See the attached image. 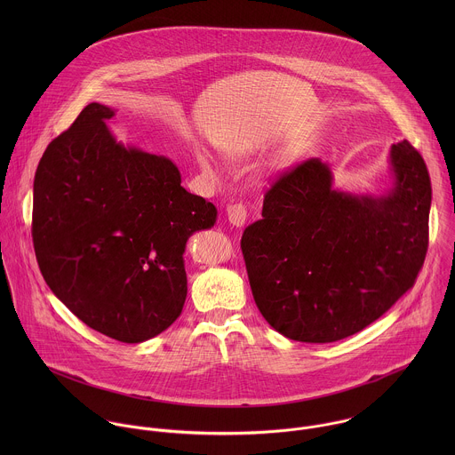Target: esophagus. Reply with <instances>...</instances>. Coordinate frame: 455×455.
<instances>
[{
  "label": "esophagus",
  "instance_id": "1",
  "mask_svg": "<svg viewBox=\"0 0 455 455\" xmlns=\"http://www.w3.org/2000/svg\"><path fill=\"white\" fill-rule=\"evenodd\" d=\"M228 220L236 226V228H242L247 220V208L245 204L242 203H235V204H229L228 206Z\"/></svg>",
  "mask_w": 455,
  "mask_h": 455
}]
</instances>
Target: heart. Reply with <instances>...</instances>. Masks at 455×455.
<instances>
[{
  "instance_id": "b5f03b06",
  "label": "heart",
  "mask_w": 455,
  "mask_h": 455,
  "mask_svg": "<svg viewBox=\"0 0 455 455\" xmlns=\"http://www.w3.org/2000/svg\"><path fill=\"white\" fill-rule=\"evenodd\" d=\"M249 154H251L249 148H242V147L231 148V156H233L235 159H243V157H247ZM197 164H199L201 170H203L204 173H208L210 177H217L219 170H217V164H215V161H213V157H212V154H210L208 150H204V148H199V150H197Z\"/></svg>"
}]
</instances>
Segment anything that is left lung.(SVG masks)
I'll return each instance as SVG.
<instances>
[{
  "instance_id": "8db88e82",
  "label": "left lung",
  "mask_w": 455,
  "mask_h": 455,
  "mask_svg": "<svg viewBox=\"0 0 455 455\" xmlns=\"http://www.w3.org/2000/svg\"><path fill=\"white\" fill-rule=\"evenodd\" d=\"M380 196L332 188L319 157L280 177L242 252L256 305L289 339L331 343L382 317L413 285L427 252L431 180L406 141L389 152Z\"/></svg>"
}]
</instances>
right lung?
Listing matches in <instances>:
<instances>
[{
	"label": "right lung",
	"instance_id": "add662e5",
	"mask_svg": "<svg viewBox=\"0 0 455 455\" xmlns=\"http://www.w3.org/2000/svg\"><path fill=\"white\" fill-rule=\"evenodd\" d=\"M116 112L87 105L44 152L33 243L71 314L108 338L141 343L182 314L186 245L213 228L217 208L180 186L172 159L117 141L107 126Z\"/></svg>",
	"mask_w": 455,
	"mask_h": 455
}]
</instances>
